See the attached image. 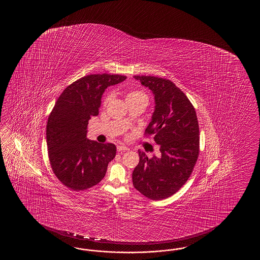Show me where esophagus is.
<instances>
[{"instance_id":"obj_1","label":"esophagus","mask_w":260,"mask_h":260,"mask_svg":"<svg viewBox=\"0 0 260 260\" xmlns=\"http://www.w3.org/2000/svg\"><path fill=\"white\" fill-rule=\"evenodd\" d=\"M117 150L118 151H126V150H128L127 147H125V146H117Z\"/></svg>"}]
</instances>
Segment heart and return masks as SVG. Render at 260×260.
Returning <instances> with one entry per match:
<instances>
[{
	"label": "heart",
	"mask_w": 260,
	"mask_h": 260,
	"mask_svg": "<svg viewBox=\"0 0 260 260\" xmlns=\"http://www.w3.org/2000/svg\"><path fill=\"white\" fill-rule=\"evenodd\" d=\"M113 98V94L112 93H108L106 94L104 100H103V105L106 106L109 104V102L112 100ZM141 99H146L148 100V95L146 94L143 91L140 90H133L131 92H129L126 94V101H130V100H141Z\"/></svg>",
	"instance_id": "obj_1"
}]
</instances>
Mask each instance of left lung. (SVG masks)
<instances>
[{"label": "left lung", "instance_id": "left-lung-1", "mask_svg": "<svg viewBox=\"0 0 260 260\" xmlns=\"http://www.w3.org/2000/svg\"><path fill=\"white\" fill-rule=\"evenodd\" d=\"M154 94L155 110L146 128L154 136L160 157L149 158L138 150L139 162L133 172V185L150 200L166 199L179 190L193 171L200 152L199 123L193 105L170 80L134 76Z\"/></svg>", "mask_w": 260, "mask_h": 260}]
</instances>
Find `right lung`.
Listing matches in <instances>:
<instances>
[{
	"label": "right lung",
	"instance_id": "1",
	"mask_svg": "<svg viewBox=\"0 0 260 260\" xmlns=\"http://www.w3.org/2000/svg\"><path fill=\"white\" fill-rule=\"evenodd\" d=\"M125 79L119 74H90L67 86L56 100L46 124V142L51 168L67 188L87 189L105 177L116 146L89 140L86 129L91 117L100 113L105 89Z\"/></svg>",
	"mask_w": 260,
	"mask_h": 260
}]
</instances>
